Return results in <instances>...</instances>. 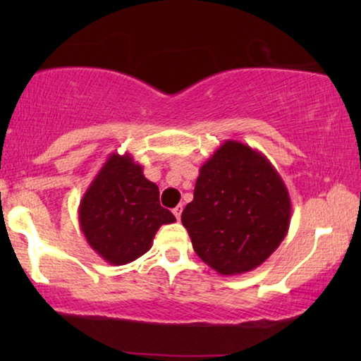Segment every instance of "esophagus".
<instances>
[{
	"instance_id": "1",
	"label": "esophagus",
	"mask_w": 361,
	"mask_h": 361,
	"mask_svg": "<svg viewBox=\"0 0 361 361\" xmlns=\"http://www.w3.org/2000/svg\"><path fill=\"white\" fill-rule=\"evenodd\" d=\"M172 214L176 215L177 220H180V214H182V205H177L174 210H172Z\"/></svg>"
}]
</instances>
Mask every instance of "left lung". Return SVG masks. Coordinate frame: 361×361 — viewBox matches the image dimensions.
<instances>
[{
  "instance_id": "left-lung-1",
  "label": "left lung",
  "mask_w": 361,
  "mask_h": 361,
  "mask_svg": "<svg viewBox=\"0 0 361 361\" xmlns=\"http://www.w3.org/2000/svg\"><path fill=\"white\" fill-rule=\"evenodd\" d=\"M199 258L221 276L253 271L278 250L290 224V197L263 152L226 140L199 169L182 212Z\"/></svg>"
}]
</instances>
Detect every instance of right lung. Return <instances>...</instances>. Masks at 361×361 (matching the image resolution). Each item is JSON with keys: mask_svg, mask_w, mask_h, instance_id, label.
Returning <instances> with one entry per match:
<instances>
[{"mask_svg": "<svg viewBox=\"0 0 361 361\" xmlns=\"http://www.w3.org/2000/svg\"><path fill=\"white\" fill-rule=\"evenodd\" d=\"M176 216L159 204V187L147 180L130 152H111L78 205V224L90 248L121 266L151 250L162 225Z\"/></svg>", "mask_w": 361, "mask_h": 361, "instance_id": "1", "label": "right lung"}]
</instances>
